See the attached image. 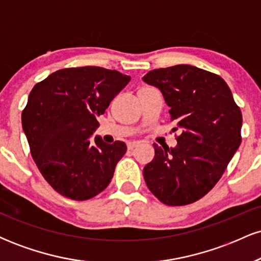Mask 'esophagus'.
<instances>
[{
	"instance_id": "esophagus-1",
	"label": "esophagus",
	"mask_w": 261,
	"mask_h": 261,
	"mask_svg": "<svg viewBox=\"0 0 261 261\" xmlns=\"http://www.w3.org/2000/svg\"><path fill=\"white\" fill-rule=\"evenodd\" d=\"M135 147H137V142H128L127 143V148L128 149H134Z\"/></svg>"
}]
</instances>
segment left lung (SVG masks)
<instances>
[{
	"label": "left lung",
	"instance_id": "8db88e82",
	"mask_svg": "<svg viewBox=\"0 0 261 261\" xmlns=\"http://www.w3.org/2000/svg\"><path fill=\"white\" fill-rule=\"evenodd\" d=\"M142 80L162 92L170 120L181 130L175 147L153 143L146 184L168 206L195 202L216 185L241 145V109L220 76L195 66L157 68Z\"/></svg>",
	"mask_w": 261,
	"mask_h": 261
}]
</instances>
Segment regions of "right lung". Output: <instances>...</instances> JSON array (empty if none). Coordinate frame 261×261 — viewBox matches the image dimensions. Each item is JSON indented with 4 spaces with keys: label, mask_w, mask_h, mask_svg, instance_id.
Segmentation results:
<instances>
[{
    "label": "right lung",
    "mask_w": 261,
    "mask_h": 261,
    "mask_svg": "<svg viewBox=\"0 0 261 261\" xmlns=\"http://www.w3.org/2000/svg\"><path fill=\"white\" fill-rule=\"evenodd\" d=\"M131 77L97 66L62 68L37 83L22 113V126L38 169L54 190L83 201L109 185L126 152L91 136L110 101Z\"/></svg>",
    "instance_id": "right-lung-1"
}]
</instances>
